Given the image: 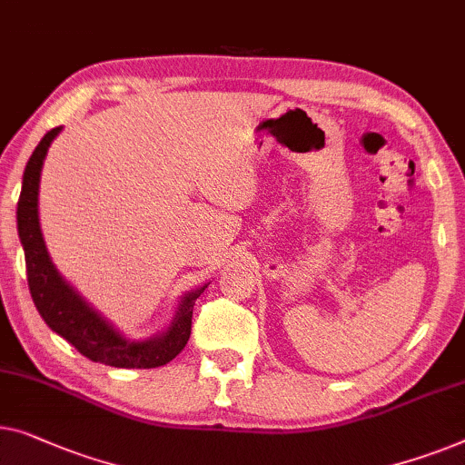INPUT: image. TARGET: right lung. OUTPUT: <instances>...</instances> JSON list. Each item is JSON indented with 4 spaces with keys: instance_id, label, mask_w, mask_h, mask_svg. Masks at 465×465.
<instances>
[{
    "instance_id": "right-lung-1",
    "label": "right lung",
    "mask_w": 465,
    "mask_h": 465,
    "mask_svg": "<svg viewBox=\"0 0 465 465\" xmlns=\"http://www.w3.org/2000/svg\"><path fill=\"white\" fill-rule=\"evenodd\" d=\"M58 132L60 127H54L33 151L29 163L25 167L23 191H20L16 210L18 237L25 249L26 281H29V292L35 308L52 331H56L60 338L75 346L77 352L94 362L119 369H153L165 365L183 352L191 338L194 300L203 293L207 285L186 293L167 331L144 341L125 340L90 304H85L82 295L54 268L44 243L42 228H39V176H42L45 154Z\"/></svg>"
}]
</instances>
